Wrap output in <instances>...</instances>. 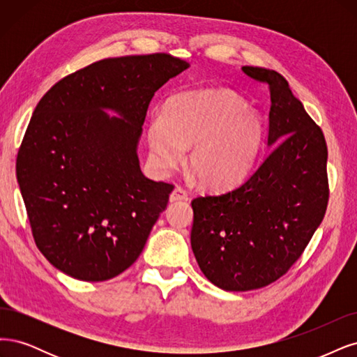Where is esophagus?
Instances as JSON below:
<instances>
[{"instance_id": "1", "label": "esophagus", "mask_w": 357, "mask_h": 357, "mask_svg": "<svg viewBox=\"0 0 357 357\" xmlns=\"http://www.w3.org/2000/svg\"><path fill=\"white\" fill-rule=\"evenodd\" d=\"M187 199H188L187 191L181 187H176L170 194V202H179V200H187Z\"/></svg>"}]
</instances>
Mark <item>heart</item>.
I'll return each mask as SVG.
<instances>
[{
	"instance_id": "obj_1",
	"label": "heart",
	"mask_w": 357,
	"mask_h": 357,
	"mask_svg": "<svg viewBox=\"0 0 357 357\" xmlns=\"http://www.w3.org/2000/svg\"><path fill=\"white\" fill-rule=\"evenodd\" d=\"M262 124L245 102L228 90L187 91L170 98L162 116L148 126L151 160L174 169L190 146L187 169L202 187L222 190L246 175L257 155Z\"/></svg>"
}]
</instances>
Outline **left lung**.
Instances as JSON below:
<instances>
[{"instance_id":"8db88e82","label":"left lung","mask_w":357,"mask_h":357,"mask_svg":"<svg viewBox=\"0 0 357 357\" xmlns=\"http://www.w3.org/2000/svg\"><path fill=\"white\" fill-rule=\"evenodd\" d=\"M270 89L268 145L238 187L191 202V248L203 274L224 291L267 286L301 258L329 200L328 146L279 73L241 68Z\"/></svg>"}]
</instances>
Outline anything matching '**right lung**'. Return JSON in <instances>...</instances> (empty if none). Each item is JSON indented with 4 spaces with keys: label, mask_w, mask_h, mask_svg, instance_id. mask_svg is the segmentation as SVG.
Listing matches in <instances>:
<instances>
[{
    "label": "right lung",
    "mask_w": 357,
    "mask_h": 357,
    "mask_svg": "<svg viewBox=\"0 0 357 357\" xmlns=\"http://www.w3.org/2000/svg\"><path fill=\"white\" fill-rule=\"evenodd\" d=\"M188 66L169 53L109 57L38 102L16 175L36 245L57 270L103 282L141 255L175 187L144 176L136 145L154 93Z\"/></svg>",
    "instance_id": "1"
}]
</instances>
